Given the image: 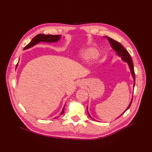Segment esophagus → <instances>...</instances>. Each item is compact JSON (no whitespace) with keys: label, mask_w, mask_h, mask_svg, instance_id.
<instances>
[{"label":"esophagus","mask_w":152,"mask_h":152,"mask_svg":"<svg viewBox=\"0 0 152 152\" xmlns=\"http://www.w3.org/2000/svg\"><path fill=\"white\" fill-rule=\"evenodd\" d=\"M82 85V83H80V86H81V85Z\"/></svg>","instance_id":"1"}]
</instances>
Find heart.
<instances>
[{"instance_id": "obj_1", "label": "heart", "mask_w": 152, "mask_h": 152, "mask_svg": "<svg viewBox=\"0 0 152 152\" xmlns=\"http://www.w3.org/2000/svg\"><path fill=\"white\" fill-rule=\"evenodd\" d=\"M96 54V51L92 48L85 49L82 51V56L85 59H90L93 58Z\"/></svg>"}]
</instances>
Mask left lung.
I'll return each mask as SVG.
<instances>
[{
	"instance_id": "obj_1",
	"label": "left lung",
	"mask_w": 152,
	"mask_h": 152,
	"mask_svg": "<svg viewBox=\"0 0 152 152\" xmlns=\"http://www.w3.org/2000/svg\"><path fill=\"white\" fill-rule=\"evenodd\" d=\"M105 37L107 39L108 41H109L110 45L111 46V48L114 50H115V52H117V55L118 56H121L123 61H126V62H127L128 63L129 68H130V69H131V71L132 75V76L134 77V86L135 85V72H134V64H133V61H132V58L131 56V55L129 54V53L127 52V50L126 49L124 48V47L120 44L119 42L114 40V39H113V38H111L110 37ZM132 101H131V103L129 104V106L127 107V108L126 109V110L121 115H123L129 109V108L130 107V106H131V105L132 104ZM87 111H88V107H87ZM88 115L91 118V117L90 115V114H88ZM92 119H93V118H92ZM93 120H95L94 119H93Z\"/></svg>"
}]
</instances>
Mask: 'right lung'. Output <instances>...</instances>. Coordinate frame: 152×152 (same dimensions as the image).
<instances>
[{
  "instance_id": "1",
  "label": "right lung",
  "mask_w": 152,
  "mask_h": 152,
  "mask_svg": "<svg viewBox=\"0 0 152 152\" xmlns=\"http://www.w3.org/2000/svg\"><path fill=\"white\" fill-rule=\"evenodd\" d=\"M61 37V35H45V34H39L36 35L33 38V39L31 40V41L29 43V44L26 46L24 48V50L29 49L34 45H35L37 43H38L40 41H44V42H56L58 41L60 38ZM18 66V63L17 64V66ZM64 107L62 110V113H61V115H62L64 113Z\"/></svg>"
}]
</instances>
